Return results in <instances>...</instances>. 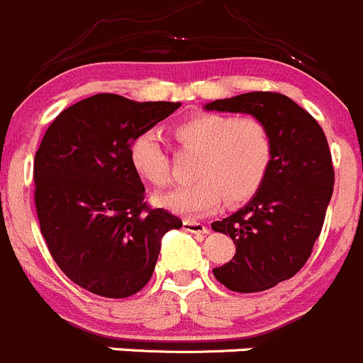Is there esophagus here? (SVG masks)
<instances>
[{
    "label": "esophagus",
    "mask_w": 363,
    "mask_h": 363,
    "mask_svg": "<svg viewBox=\"0 0 363 363\" xmlns=\"http://www.w3.org/2000/svg\"><path fill=\"white\" fill-rule=\"evenodd\" d=\"M182 229L191 233V235H208L209 233V229L206 228L204 223L195 222V220H184V222H182Z\"/></svg>",
    "instance_id": "obj_1"
}]
</instances>
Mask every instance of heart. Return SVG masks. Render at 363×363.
Masks as SVG:
<instances>
[{
	"label": "heart",
	"instance_id": "obj_1",
	"mask_svg": "<svg viewBox=\"0 0 363 363\" xmlns=\"http://www.w3.org/2000/svg\"><path fill=\"white\" fill-rule=\"evenodd\" d=\"M174 135L182 147L199 150L193 168L197 181L155 197L161 208L177 215H209L225 195L231 202L247 201L262 188L272 166V134L259 118L199 113L179 121ZM128 161L148 184L164 186L170 179L168 154L152 128L132 140Z\"/></svg>",
	"mask_w": 363,
	"mask_h": 363
}]
</instances>
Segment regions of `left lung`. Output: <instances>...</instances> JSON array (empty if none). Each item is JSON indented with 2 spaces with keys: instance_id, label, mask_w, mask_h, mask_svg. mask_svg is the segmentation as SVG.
Masks as SVG:
<instances>
[{
  "instance_id": "left-lung-1",
  "label": "left lung",
  "mask_w": 363,
  "mask_h": 363,
  "mask_svg": "<svg viewBox=\"0 0 363 363\" xmlns=\"http://www.w3.org/2000/svg\"><path fill=\"white\" fill-rule=\"evenodd\" d=\"M204 109L250 114L272 134V166L262 188L242 209L211 223L236 245L231 262L213 269L216 279L233 292H263L296 276L319 238L335 184L328 140L310 113L279 93L254 91Z\"/></svg>"
}]
</instances>
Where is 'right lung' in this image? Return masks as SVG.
<instances>
[{
	"mask_svg": "<svg viewBox=\"0 0 363 363\" xmlns=\"http://www.w3.org/2000/svg\"><path fill=\"white\" fill-rule=\"evenodd\" d=\"M181 104L100 93L53 120L33 161L35 209L52 258L73 283L111 299L140 292L161 238L182 220L145 202L128 147Z\"/></svg>",
	"mask_w": 363,
	"mask_h": 363,
	"instance_id": "add662e5",
	"label": "right lung"
}]
</instances>
